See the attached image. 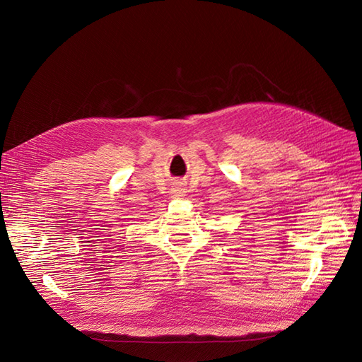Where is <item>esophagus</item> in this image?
I'll return each mask as SVG.
<instances>
[{"label":"esophagus","instance_id":"esophagus-1","mask_svg":"<svg viewBox=\"0 0 362 362\" xmlns=\"http://www.w3.org/2000/svg\"><path fill=\"white\" fill-rule=\"evenodd\" d=\"M172 193H173V196H184L185 194V187L181 182L175 184L172 187Z\"/></svg>","mask_w":362,"mask_h":362}]
</instances>
